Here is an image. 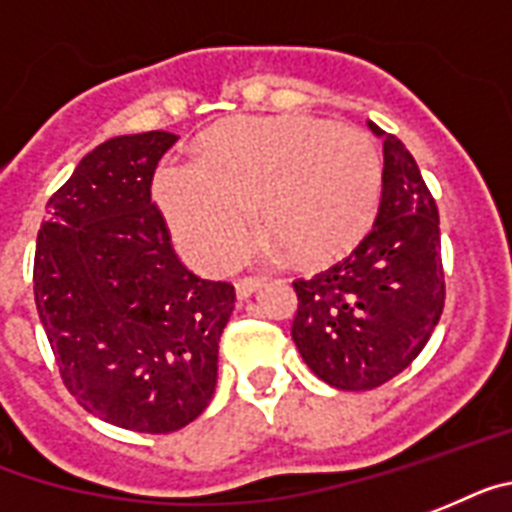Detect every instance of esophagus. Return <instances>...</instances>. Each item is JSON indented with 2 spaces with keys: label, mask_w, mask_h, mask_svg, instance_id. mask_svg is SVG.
<instances>
[{
  "label": "esophagus",
  "mask_w": 512,
  "mask_h": 512,
  "mask_svg": "<svg viewBox=\"0 0 512 512\" xmlns=\"http://www.w3.org/2000/svg\"><path fill=\"white\" fill-rule=\"evenodd\" d=\"M260 286H263V278H239V281H236V296H239V299H247V296L255 294Z\"/></svg>",
  "instance_id": "obj_1"
}]
</instances>
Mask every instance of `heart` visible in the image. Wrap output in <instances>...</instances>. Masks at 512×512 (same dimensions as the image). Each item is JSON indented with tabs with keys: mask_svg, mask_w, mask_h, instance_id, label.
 Here are the masks:
<instances>
[{
	"mask_svg": "<svg viewBox=\"0 0 512 512\" xmlns=\"http://www.w3.org/2000/svg\"><path fill=\"white\" fill-rule=\"evenodd\" d=\"M382 158L359 127L328 119L234 117L205 132L200 158H166L153 195L176 247L221 273L257 226L302 265L346 255L375 221Z\"/></svg>",
	"mask_w": 512,
	"mask_h": 512,
	"instance_id": "b5f03b06",
	"label": "heart"
}]
</instances>
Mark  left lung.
<instances>
[{"mask_svg": "<svg viewBox=\"0 0 512 512\" xmlns=\"http://www.w3.org/2000/svg\"><path fill=\"white\" fill-rule=\"evenodd\" d=\"M382 197L375 226L349 257L294 281L291 338L307 367L338 390L393 380L427 346L445 307L440 216L406 145L382 132Z\"/></svg>", "mask_w": 512, "mask_h": 512, "instance_id": "obj_1", "label": "left lung"}]
</instances>
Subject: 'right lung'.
Here are the masks:
<instances>
[{
  "instance_id": "right-lung-1",
  "label": "right lung",
  "mask_w": 512,
  "mask_h": 512,
  "mask_svg": "<svg viewBox=\"0 0 512 512\" xmlns=\"http://www.w3.org/2000/svg\"><path fill=\"white\" fill-rule=\"evenodd\" d=\"M171 132L111 137L51 195L33 294L59 375L85 411L166 435L203 414L234 286L182 265L150 182Z\"/></svg>"
}]
</instances>
